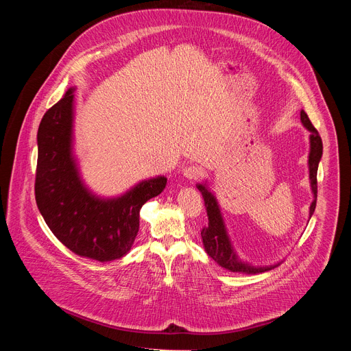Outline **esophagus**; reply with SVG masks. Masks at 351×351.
I'll return each instance as SVG.
<instances>
[{
  "label": "esophagus",
  "instance_id": "34e87169",
  "mask_svg": "<svg viewBox=\"0 0 351 351\" xmlns=\"http://www.w3.org/2000/svg\"><path fill=\"white\" fill-rule=\"evenodd\" d=\"M182 173L187 179H195V178H198L199 175L203 173V169L199 168L198 165H187V167H184L182 169Z\"/></svg>",
  "mask_w": 351,
  "mask_h": 351
}]
</instances>
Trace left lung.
Returning a JSON list of instances; mask_svg holds the SVG:
<instances>
[{
  "instance_id": "obj_1",
  "label": "left lung",
  "mask_w": 351,
  "mask_h": 351,
  "mask_svg": "<svg viewBox=\"0 0 351 351\" xmlns=\"http://www.w3.org/2000/svg\"><path fill=\"white\" fill-rule=\"evenodd\" d=\"M300 119L304 128L310 132V154H308V171H310V184L314 194V199L310 206V218L313 217L317 206V172L318 164L322 157V140L318 130L313 126L308 115L302 110L300 112ZM197 189L202 191L204 204L207 208L208 215V226H204L202 230L203 244L207 254L222 268L229 269L230 272H243V274H260L269 271L279 264L267 265V267H254L248 263L239 260L232 241L229 239L219 204L217 202V197L211 193L207 183H198Z\"/></svg>"
}]
</instances>
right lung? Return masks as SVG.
<instances>
[{"label":"right lung","mask_w":351,"mask_h":351,"mask_svg":"<svg viewBox=\"0 0 351 351\" xmlns=\"http://www.w3.org/2000/svg\"><path fill=\"white\" fill-rule=\"evenodd\" d=\"M73 91L71 87L40 122L36 203L48 228L71 252L101 263L114 261L130 250L141 207L165 189L167 178L141 180L112 198L88 190L73 156Z\"/></svg>","instance_id":"add662e5"}]
</instances>
